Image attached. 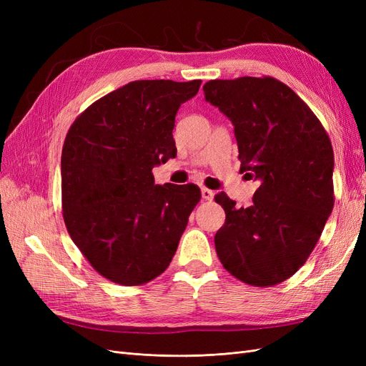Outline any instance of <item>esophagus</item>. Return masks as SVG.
I'll return each instance as SVG.
<instances>
[{"mask_svg": "<svg viewBox=\"0 0 366 366\" xmlns=\"http://www.w3.org/2000/svg\"><path fill=\"white\" fill-rule=\"evenodd\" d=\"M202 197H203V200H212L214 191L207 189V187H202Z\"/></svg>", "mask_w": 366, "mask_h": 366, "instance_id": "esophagus-1", "label": "esophagus"}]
</instances>
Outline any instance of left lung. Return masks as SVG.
I'll return each mask as SVG.
<instances>
[{"mask_svg":"<svg viewBox=\"0 0 366 366\" xmlns=\"http://www.w3.org/2000/svg\"><path fill=\"white\" fill-rule=\"evenodd\" d=\"M204 99L234 125L241 172L259 182L249 207L219 192L217 254L239 281L269 287L302 267L333 210L335 156L319 119L273 77L209 81Z\"/></svg>","mask_w":366,"mask_h":366,"instance_id":"1","label":"left lung"}]
</instances>
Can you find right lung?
I'll use <instances>...</instances> for the list:
<instances>
[{"label": "right lung", "instance_id": "right-lung-1", "mask_svg": "<svg viewBox=\"0 0 366 366\" xmlns=\"http://www.w3.org/2000/svg\"><path fill=\"white\" fill-rule=\"evenodd\" d=\"M200 85L129 82L88 107L65 137V226L93 269L116 284H145L168 269L200 202L198 186H162L152 175L177 156L175 114Z\"/></svg>", "mask_w": 366, "mask_h": 366}]
</instances>
